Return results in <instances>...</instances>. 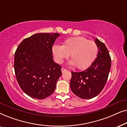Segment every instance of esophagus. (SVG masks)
Instances as JSON below:
<instances>
[{
    "instance_id": "34e87169",
    "label": "esophagus",
    "mask_w": 127,
    "mask_h": 127,
    "mask_svg": "<svg viewBox=\"0 0 127 127\" xmlns=\"http://www.w3.org/2000/svg\"><path fill=\"white\" fill-rule=\"evenodd\" d=\"M66 70H67L66 69L64 68V67H62V68H61V71H62V73H63V72H65V71H66Z\"/></svg>"
}]
</instances>
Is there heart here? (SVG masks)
Returning a JSON list of instances; mask_svg holds the SVG:
<instances>
[{"label":"heart","instance_id":"1","mask_svg":"<svg viewBox=\"0 0 127 127\" xmlns=\"http://www.w3.org/2000/svg\"><path fill=\"white\" fill-rule=\"evenodd\" d=\"M52 51L55 61L62 63L70 54V64L79 69L89 67L95 60L98 53V45L95 41L88 40L82 36L70 37L64 41L63 45L55 44Z\"/></svg>","mask_w":127,"mask_h":127}]
</instances>
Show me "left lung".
Segmentation results:
<instances>
[{"instance_id":"left-lung-1","label":"left lung","mask_w":127,"mask_h":127,"mask_svg":"<svg viewBox=\"0 0 127 127\" xmlns=\"http://www.w3.org/2000/svg\"><path fill=\"white\" fill-rule=\"evenodd\" d=\"M95 42L99 51L91 65L82 72H71V90L81 99H91L98 95L103 89L110 70L111 58L106 47L98 39Z\"/></svg>"}]
</instances>
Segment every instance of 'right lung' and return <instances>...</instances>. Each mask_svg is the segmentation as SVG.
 Returning <instances> with one entry per match:
<instances>
[{
	"label": "right lung",
	"instance_id": "right-lung-1",
	"mask_svg": "<svg viewBox=\"0 0 127 127\" xmlns=\"http://www.w3.org/2000/svg\"><path fill=\"white\" fill-rule=\"evenodd\" d=\"M60 36L57 33L34 34L19 44L14 67L20 88L28 96L38 99L54 93L61 76V66L53 60L52 47Z\"/></svg>",
	"mask_w": 127,
	"mask_h": 127
}]
</instances>
